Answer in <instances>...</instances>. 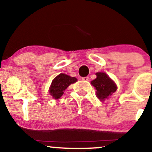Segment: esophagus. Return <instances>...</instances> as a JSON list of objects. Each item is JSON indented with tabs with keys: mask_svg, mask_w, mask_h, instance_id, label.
Instances as JSON below:
<instances>
[{
	"mask_svg": "<svg viewBox=\"0 0 152 152\" xmlns=\"http://www.w3.org/2000/svg\"><path fill=\"white\" fill-rule=\"evenodd\" d=\"M81 79L83 80V81H88V76H86V77H83L81 78Z\"/></svg>",
	"mask_w": 152,
	"mask_h": 152,
	"instance_id": "obj_1",
	"label": "esophagus"
}]
</instances>
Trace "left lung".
<instances>
[{
  "label": "left lung",
  "instance_id": "left-lung-1",
  "mask_svg": "<svg viewBox=\"0 0 152 152\" xmlns=\"http://www.w3.org/2000/svg\"><path fill=\"white\" fill-rule=\"evenodd\" d=\"M96 75V78L91 83L96 88L97 97L101 101H104L116 91L117 86L106 73L98 72Z\"/></svg>",
  "mask_w": 152,
  "mask_h": 152
}]
</instances>
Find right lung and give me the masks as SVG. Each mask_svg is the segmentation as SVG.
<instances>
[{
	"mask_svg": "<svg viewBox=\"0 0 152 152\" xmlns=\"http://www.w3.org/2000/svg\"><path fill=\"white\" fill-rule=\"evenodd\" d=\"M77 81V78L70 76L60 74L52 81L49 93L54 99H58L64 94V91L71 83Z\"/></svg>",
	"mask_w": 152,
	"mask_h": 152,
	"instance_id": "obj_1",
	"label": "right lung"
}]
</instances>
